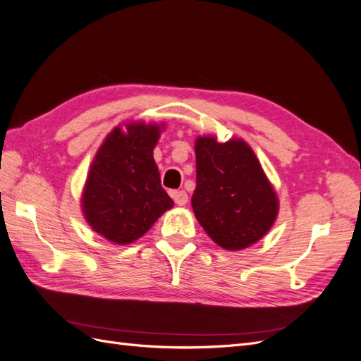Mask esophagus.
<instances>
[{
	"mask_svg": "<svg viewBox=\"0 0 361 361\" xmlns=\"http://www.w3.org/2000/svg\"><path fill=\"white\" fill-rule=\"evenodd\" d=\"M171 197H173L174 203L179 206H185L188 202V194L185 191H174V192H171Z\"/></svg>",
	"mask_w": 361,
	"mask_h": 361,
	"instance_id": "obj_1",
	"label": "esophagus"
}]
</instances>
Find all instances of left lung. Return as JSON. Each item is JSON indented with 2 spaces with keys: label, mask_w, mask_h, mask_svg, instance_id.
I'll use <instances>...</instances> for the list:
<instances>
[{
  "label": "left lung",
  "mask_w": 361,
  "mask_h": 361,
  "mask_svg": "<svg viewBox=\"0 0 361 361\" xmlns=\"http://www.w3.org/2000/svg\"><path fill=\"white\" fill-rule=\"evenodd\" d=\"M195 218L212 241L228 251L260 241L279 215L277 192L260 162L243 138L218 143L216 137H197Z\"/></svg>",
  "instance_id": "obj_1"
}]
</instances>
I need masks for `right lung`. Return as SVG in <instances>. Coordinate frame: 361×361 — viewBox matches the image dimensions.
Here are the masks:
<instances>
[{
	"label": "right lung",
	"mask_w": 361,
	"mask_h": 361,
	"mask_svg": "<svg viewBox=\"0 0 361 361\" xmlns=\"http://www.w3.org/2000/svg\"><path fill=\"white\" fill-rule=\"evenodd\" d=\"M164 123L125 122L104 140L81 194L85 221L118 245L133 244L173 207L161 187L154 149Z\"/></svg>",
	"instance_id": "add662e5"
}]
</instances>
